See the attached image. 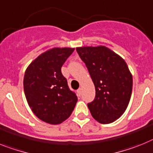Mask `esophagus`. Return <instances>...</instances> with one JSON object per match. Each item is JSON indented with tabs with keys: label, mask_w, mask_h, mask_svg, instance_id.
Here are the masks:
<instances>
[{
	"label": "esophagus",
	"mask_w": 153,
	"mask_h": 153,
	"mask_svg": "<svg viewBox=\"0 0 153 153\" xmlns=\"http://www.w3.org/2000/svg\"><path fill=\"white\" fill-rule=\"evenodd\" d=\"M77 92H78V95H79V96H80V95H82V88H78V91H77Z\"/></svg>",
	"instance_id": "esophagus-1"
}]
</instances>
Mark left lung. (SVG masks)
<instances>
[{"instance_id": "1", "label": "left lung", "mask_w": 153, "mask_h": 153, "mask_svg": "<svg viewBox=\"0 0 153 153\" xmlns=\"http://www.w3.org/2000/svg\"><path fill=\"white\" fill-rule=\"evenodd\" d=\"M95 88V98L88 104L99 123H113L125 112L132 90V76L123 58L105 46L77 48Z\"/></svg>"}]
</instances>
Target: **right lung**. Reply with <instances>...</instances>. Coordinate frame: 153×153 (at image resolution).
<instances>
[{"label":"right lung","mask_w":153,"mask_h":153,"mask_svg":"<svg viewBox=\"0 0 153 153\" xmlns=\"http://www.w3.org/2000/svg\"><path fill=\"white\" fill-rule=\"evenodd\" d=\"M74 50L50 49L40 54L25 71L24 90L27 103L38 119L49 124H60L66 120L78 101L61 70Z\"/></svg>","instance_id":"add662e5"}]
</instances>
